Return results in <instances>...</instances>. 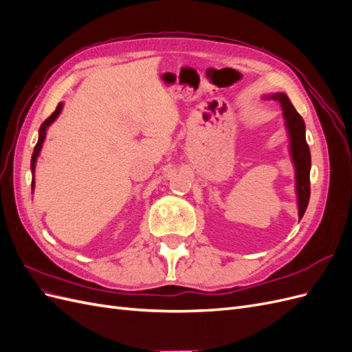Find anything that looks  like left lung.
<instances>
[{"label": "left lung", "instance_id": "obj_1", "mask_svg": "<svg viewBox=\"0 0 352 352\" xmlns=\"http://www.w3.org/2000/svg\"><path fill=\"white\" fill-rule=\"evenodd\" d=\"M272 98L279 101L283 110L285 124L291 140V157L295 166L296 177V197H298V216L302 219L310 201V168H311V154L310 148L305 141V124L302 117L295 110L286 94H274Z\"/></svg>", "mask_w": 352, "mask_h": 352}]
</instances>
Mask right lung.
Masks as SVG:
<instances>
[{"mask_svg": "<svg viewBox=\"0 0 352 352\" xmlns=\"http://www.w3.org/2000/svg\"><path fill=\"white\" fill-rule=\"evenodd\" d=\"M61 109H63V104L60 102L58 105H57V109H56V111L52 113L48 119L41 124V127H39V138H38V142H36V145H35V148H34V154H32V160H30V168H32V173H35V164H36V158H38V155H39V153H41V148H42V144H44V140H45V135H47V127L54 122L57 117H58V114L61 113ZM35 185H34V180H32V188H34Z\"/></svg>", "mask_w": 352, "mask_h": 352, "instance_id": "add662e5", "label": "right lung"}]
</instances>
